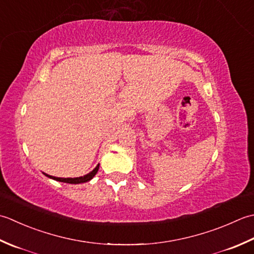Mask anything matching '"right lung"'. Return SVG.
<instances>
[{"instance_id": "add662e5", "label": "right lung", "mask_w": 254, "mask_h": 254, "mask_svg": "<svg viewBox=\"0 0 254 254\" xmlns=\"http://www.w3.org/2000/svg\"><path fill=\"white\" fill-rule=\"evenodd\" d=\"M98 168H100V164H97L90 173H87V174L83 175V177H80V178H57V177H53V175H49L46 173H44V174L46 175V177H48L49 179H53L55 181H59V182L69 183V184H80V183L89 182V181H91L93 178H94V175L97 173Z\"/></svg>"}]
</instances>
